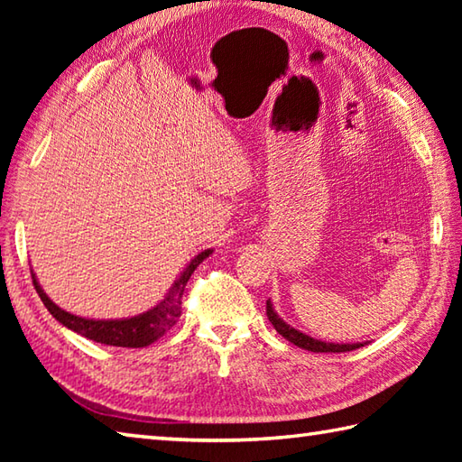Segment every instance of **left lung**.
Wrapping results in <instances>:
<instances>
[{"label":"left lung","instance_id":"8db88e82","mask_svg":"<svg viewBox=\"0 0 462 462\" xmlns=\"http://www.w3.org/2000/svg\"><path fill=\"white\" fill-rule=\"evenodd\" d=\"M266 316L272 321V326L276 328V331L280 333L282 337H286L293 346H298L301 349H308L313 353H346V351H353V349H359L363 347V343H326V341H319V339H313L306 333H301L298 329L290 328L286 321L278 318V313L273 311L270 300L266 301Z\"/></svg>","mask_w":462,"mask_h":462}]
</instances>
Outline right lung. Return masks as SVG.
<instances>
[{
    "label": "right lung",
    "mask_w": 462,
    "mask_h": 462,
    "mask_svg": "<svg viewBox=\"0 0 462 462\" xmlns=\"http://www.w3.org/2000/svg\"><path fill=\"white\" fill-rule=\"evenodd\" d=\"M212 254V250H204L196 256L186 270L180 273V278L174 282L171 291L166 293V298L154 306L152 310L141 313V316H134L129 319H87L73 316L65 310L47 298V293L39 286L35 280V273H32L33 286L42 298L43 306L49 310V313L59 321L63 323L65 328L81 333L87 339H93L97 343H105V346L113 347H146L151 346L152 341L162 337L166 331H169L176 321H179L182 313V293L186 283H189L192 272L199 268V263L206 260Z\"/></svg>",
    "instance_id": "obj_1"
}]
</instances>
